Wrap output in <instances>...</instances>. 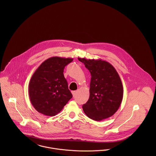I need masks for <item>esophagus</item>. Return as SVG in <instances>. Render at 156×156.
I'll return each instance as SVG.
<instances>
[{
	"mask_svg": "<svg viewBox=\"0 0 156 156\" xmlns=\"http://www.w3.org/2000/svg\"><path fill=\"white\" fill-rule=\"evenodd\" d=\"M71 93H72V94H73V97H74V96H75V95H76V90H73V91H71Z\"/></svg>",
	"mask_w": 156,
	"mask_h": 156,
	"instance_id": "esophagus-1",
	"label": "esophagus"
}]
</instances>
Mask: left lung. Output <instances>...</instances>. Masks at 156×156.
<instances>
[{
    "instance_id": "8db88e82",
    "label": "left lung",
    "mask_w": 156,
    "mask_h": 156,
    "mask_svg": "<svg viewBox=\"0 0 156 156\" xmlns=\"http://www.w3.org/2000/svg\"><path fill=\"white\" fill-rule=\"evenodd\" d=\"M90 73L89 98L82 106L89 118L100 121L112 116L119 109L123 98L120 77L110 63L98 59L78 58Z\"/></svg>"
}]
</instances>
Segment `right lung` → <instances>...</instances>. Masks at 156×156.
I'll use <instances>...</instances> for the list:
<instances>
[{
  "mask_svg": "<svg viewBox=\"0 0 156 156\" xmlns=\"http://www.w3.org/2000/svg\"><path fill=\"white\" fill-rule=\"evenodd\" d=\"M73 61L71 58L53 56L36 69L29 82V95L37 111L55 116L73 97L63 73L65 67Z\"/></svg>",
  "mask_w": 156,
  "mask_h": 156,
  "instance_id": "add662e5",
  "label": "right lung"
}]
</instances>
